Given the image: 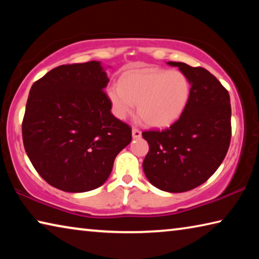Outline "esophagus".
<instances>
[{
	"label": "esophagus",
	"instance_id": "esophagus-1",
	"mask_svg": "<svg viewBox=\"0 0 259 259\" xmlns=\"http://www.w3.org/2000/svg\"><path fill=\"white\" fill-rule=\"evenodd\" d=\"M133 137L134 138H140V137H142V131L134 128L133 129Z\"/></svg>",
	"mask_w": 259,
	"mask_h": 259
}]
</instances>
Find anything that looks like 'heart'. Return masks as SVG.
Masks as SVG:
<instances>
[{
  "label": "heart",
  "mask_w": 259,
  "mask_h": 259,
  "mask_svg": "<svg viewBox=\"0 0 259 259\" xmlns=\"http://www.w3.org/2000/svg\"><path fill=\"white\" fill-rule=\"evenodd\" d=\"M191 82L181 71L134 69L124 73L120 85L108 87L114 115L123 120L138 104V114L147 125L164 128L185 111L191 98Z\"/></svg>",
  "instance_id": "heart-1"
}]
</instances>
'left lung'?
Listing matches in <instances>:
<instances>
[{
    "instance_id": "1",
    "label": "left lung",
    "mask_w": 259,
    "mask_h": 259,
    "mask_svg": "<svg viewBox=\"0 0 259 259\" xmlns=\"http://www.w3.org/2000/svg\"><path fill=\"white\" fill-rule=\"evenodd\" d=\"M191 82V98L181 117L164 130L144 131L150 151L143 169L153 186L170 193L193 190L222 164L231 142L230 95L202 67L168 61Z\"/></svg>"
}]
</instances>
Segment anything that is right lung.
Masks as SVG:
<instances>
[{
    "label": "right lung",
    "instance_id": "1",
    "mask_svg": "<svg viewBox=\"0 0 259 259\" xmlns=\"http://www.w3.org/2000/svg\"><path fill=\"white\" fill-rule=\"evenodd\" d=\"M100 61L61 65L34 82L23 120L25 151L38 175L58 190L82 193L107 181L131 142L104 89Z\"/></svg>",
    "mask_w": 259,
    "mask_h": 259
}]
</instances>
